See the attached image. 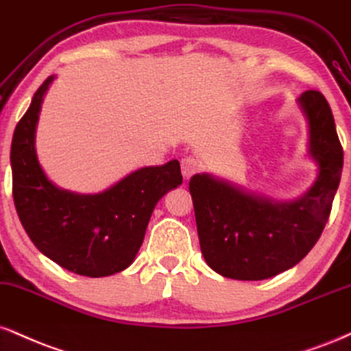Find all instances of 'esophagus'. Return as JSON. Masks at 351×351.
I'll return each instance as SVG.
<instances>
[{"mask_svg": "<svg viewBox=\"0 0 351 351\" xmlns=\"http://www.w3.org/2000/svg\"><path fill=\"white\" fill-rule=\"evenodd\" d=\"M199 171V163L196 162L193 157H186L181 160V173H183V178L189 180L193 175Z\"/></svg>", "mask_w": 351, "mask_h": 351, "instance_id": "34e87169", "label": "esophagus"}]
</instances>
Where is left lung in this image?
Segmentation results:
<instances>
[{"label": "left lung", "mask_w": 351, "mask_h": 351, "mask_svg": "<svg viewBox=\"0 0 351 351\" xmlns=\"http://www.w3.org/2000/svg\"><path fill=\"white\" fill-rule=\"evenodd\" d=\"M298 106L307 122V157L317 167V178L302 196L274 201L210 173L189 180L202 256L222 276L260 281L293 268L328 221L343 150L322 93L304 91Z\"/></svg>", "instance_id": "8db88e82"}]
</instances>
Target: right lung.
<instances>
[{
    "label": "right lung",
    "instance_id": "add662e5",
    "mask_svg": "<svg viewBox=\"0 0 351 351\" xmlns=\"http://www.w3.org/2000/svg\"><path fill=\"white\" fill-rule=\"evenodd\" d=\"M53 80L34 93L12 135L14 206L29 239L47 258L82 276H109L132 265L157 202L183 183L180 162L138 168L95 194L58 188L36 152L42 101Z\"/></svg>",
    "mask_w": 351,
    "mask_h": 351
}]
</instances>
